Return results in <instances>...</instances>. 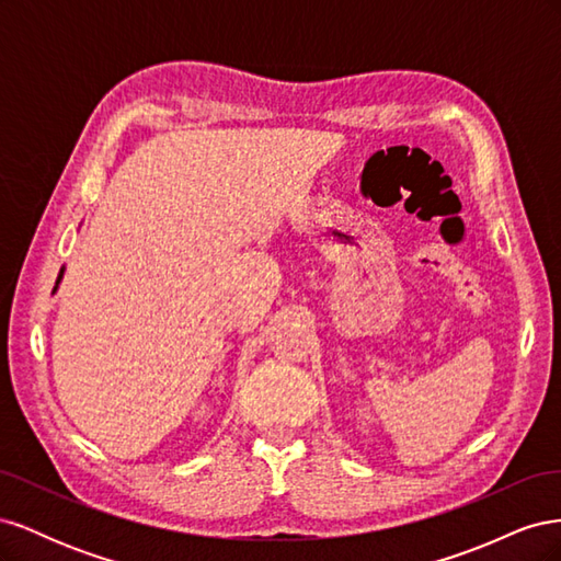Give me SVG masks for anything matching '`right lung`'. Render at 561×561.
<instances>
[{
    "label": "right lung",
    "mask_w": 561,
    "mask_h": 561,
    "mask_svg": "<svg viewBox=\"0 0 561 561\" xmlns=\"http://www.w3.org/2000/svg\"><path fill=\"white\" fill-rule=\"evenodd\" d=\"M62 274H65V268H60V276H58V280H56V285L60 283V278H62Z\"/></svg>",
    "instance_id": "add662e5"
}]
</instances>
